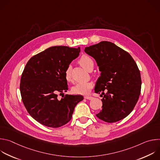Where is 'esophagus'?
Masks as SVG:
<instances>
[{
	"mask_svg": "<svg viewBox=\"0 0 160 160\" xmlns=\"http://www.w3.org/2000/svg\"><path fill=\"white\" fill-rule=\"evenodd\" d=\"M84 98L86 99H88V100H92L93 99V97L88 96H84Z\"/></svg>",
	"mask_w": 160,
	"mask_h": 160,
	"instance_id": "1",
	"label": "esophagus"
}]
</instances>
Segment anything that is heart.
<instances>
[{
	"label": "heart",
	"instance_id": "1",
	"mask_svg": "<svg viewBox=\"0 0 160 160\" xmlns=\"http://www.w3.org/2000/svg\"><path fill=\"white\" fill-rule=\"evenodd\" d=\"M81 66L86 70H88L90 68L94 67V62L90 57L83 55L79 60ZM64 77L66 81L71 82L72 80L71 73V66H68L64 71ZM93 88V83L91 82H83L77 83L72 88L73 93L79 95H87Z\"/></svg>",
	"mask_w": 160,
	"mask_h": 160
}]
</instances>
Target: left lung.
<instances>
[{
	"instance_id": "left-lung-1",
	"label": "left lung",
	"mask_w": 160,
	"mask_h": 160,
	"mask_svg": "<svg viewBox=\"0 0 160 160\" xmlns=\"http://www.w3.org/2000/svg\"><path fill=\"white\" fill-rule=\"evenodd\" d=\"M85 52L95 59L101 72L94 89L103 97L97 117L108 123L127 117L141 94V77L136 62L127 52L108 41L87 47Z\"/></svg>"
}]
</instances>
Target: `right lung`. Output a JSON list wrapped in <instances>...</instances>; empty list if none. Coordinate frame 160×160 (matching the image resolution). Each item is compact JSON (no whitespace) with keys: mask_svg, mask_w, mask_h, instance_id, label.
Returning <instances> with one entry per match:
<instances>
[{"mask_svg":"<svg viewBox=\"0 0 160 160\" xmlns=\"http://www.w3.org/2000/svg\"><path fill=\"white\" fill-rule=\"evenodd\" d=\"M80 52V48L51 47L27 63L19 86L21 98L30 116L42 125L58 128L66 124L76 105L83 100L80 95L58 98L68 89L64 71Z\"/></svg>","mask_w":160,"mask_h":160,"instance_id":"obj_1","label":"right lung"}]
</instances>
